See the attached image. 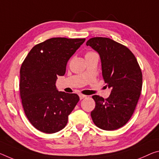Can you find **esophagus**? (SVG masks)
Listing matches in <instances>:
<instances>
[{"label":"esophagus","instance_id":"obj_1","mask_svg":"<svg viewBox=\"0 0 159 159\" xmlns=\"http://www.w3.org/2000/svg\"><path fill=\"white\" fill-rule=\"evenodd\" d=\"M86 97H87L86 95H82V94H80V95H79L80 100H83V99H84V98H85Z\"/></svg>","mask_w":159,"mask_h":159}]
</instances>
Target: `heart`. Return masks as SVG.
Here are the masks:
<instances>
[{"label":"heart","mask_w":159,"mask_h":159,"mask_svg":"<svg viewBox=\"0 0 159 159\" xmlns=\"http://www.w3.org/2000/svg\"><path fill=\"white\" fill-rule=\"evenodd\" d=\"M95 54V53H94V52H88L85 55H87V54Z\"/></svg>","instance_id":"heart-1"}]
</instances>
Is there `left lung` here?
Masks as SVG:
<instances>
[{
  "mask_svg": "<svg viewBox=\"0 0 159 159\" xmlns=\"http://www.w3.org/2000/svg\"><path fill=\"white\" fill-rule=\"evenodd\" d=\"M86 45L99 54L103 79L111 89L107 99L93 95L95 107L90 113L92 120L102 129H117L134 112L142 91V70L133 53L114 40L93 37Z\"/></svg>",
  "mask_w": 159,
  "mask_h": 159,
  "instance_id": "8db88e82",
  "label": "left lung"
}]
</instances>
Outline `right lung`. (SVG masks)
<instances>
[{"label": "right lung", "mask_w": 159, "mask_h": 159, "mask_svg": "<svg viewBox=\"0 0 159 159\" xmlns=\"http://www.w3.org/2000/svg\"><path fill=\"white\" fill-rule=\"evenodd\" d=\"M85 39L54 37L35 45L20 68V93L27 119L40 132L52 134L65 127L79 97L58 91V75Z\"/></svg>", "instance_id": "obj_1"}]
</instances>
